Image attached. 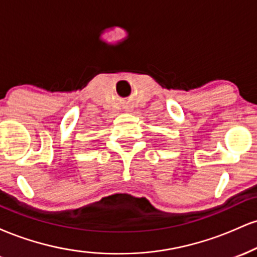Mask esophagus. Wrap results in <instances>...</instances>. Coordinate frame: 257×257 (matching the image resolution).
Here are the masks:
<instances>
[{"instance_id":"34e87169","label":"esophagus","mask_w":257,"mask_h":257,"mask_svg":"<svg viewBox=\"0 0 257 257\" xmlns=\"http://www.w3.org/2000/svg\"><path fill=\"white\" fill-rule=\"evenodd\" d=\"M125 111H131V107H125Z\"/></svg>"}]
</instances>
